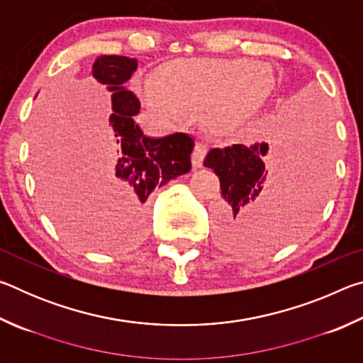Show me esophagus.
Returning <instances> with one entry per match:
<instances>
[{
  "mask_svg": "<svg viewBox=\"0 0 363 363\" xmlns=\"http://www.w3.org/2000/svg\"><path fill=\"white\" fill-rule=\"evenodd\" d=\"M206 153H208V144L205 143V140H199V143L195 144V149L192 153V162H194L195 168H200L201 164H203Z\"/></svg>",
  "mask_w": 363,
  "mask_h": 363,
  "instance_id": "esophagus-1",
  "label": "esophagus"
}]
</instances>
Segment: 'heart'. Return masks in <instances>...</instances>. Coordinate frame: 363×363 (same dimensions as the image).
Returning <instances> with one entry per match:
<instances>
[{
    "label": "heart",
    "mask_w": 363,
    "mask_h": 363,
    "mask_svg": "<svg viewBox=\"0 0 363 363\" xmlns=\"http://www.w3.org/2000/svg\"><path fill=\"white\" fill-rule=\"evenodd\" d=\"M270 77L261 67L242 59H195L174 64L164 72L162 89L149 84L145 101L160 112L189 113L213 110L219 121L240 115L266 94Z\"/></svg>",
    "instance_id": "heart-1"
}]
</instances>
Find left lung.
Masks as SVG:
<instances>
[{
    "instance_id": "1",
    "label": "left lung",
    "mask_w": 363,
    "mask_h": 363,
    "mask_svg": "<svg viewBox=\"0 0 363 363\" xmlns=\"http://www.w3.org/2000/svg\"><path fill=\"white\" fill-rule=\"evenodd\" d=\"M307 113V112H306ZM280 171L267 182L269 144L211 149L203 164L219 177L224 201L213 211L218 242L238 253H262L303 229L318 189L327 181V131L322 120L286 112L279 128Z\"/></svg>"
}]
</instances>
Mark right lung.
Returning <instances> with one entry per match:
<instances>
[{
  "label": "right lung",
  "instance_id": "1",
  "mask_svg": "<svg viewBox=\"0 0 363 363\" xmlns=\"http://www.w3.org/2000/svg\"><path fill=\"white\" fill-rule=\"evenodd\" d=\"M138 69V60L125 56H101L93 65V77L112 93L108 116L115 162L108 169L106 196L118 208L125 219L128 237L138 240L145 232L144 203L155 187H162L192 168L190 153L194 139L186 133L167 138H147L134 121L140 102L125 83Z\"/></svg>",
  "mask_w": 363,
  "mask_h": 363
}]
</instances>
